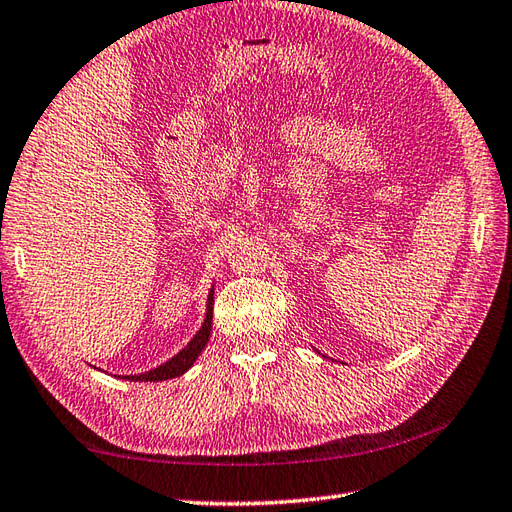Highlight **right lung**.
Here are the masks:
<instances>
[{
  "mask_svg": "<svg viewBox=\"0 0 512 512\" xmlns=\"http://www.w3.org/2000/svg\"><path fill=\"white\" fill-rule=\"evenodd\" d=\"M214 291H210L208 295V311H206V320H203L199 333L190 339L186 348H181L173 359H168L166 363H162L160 368H153L144 374H127V381H166V379H175L179 374H184L192 363L197 361V357L201 355V350L206 348L208 339H210V331H212V309H214Z\"/></svg>",
  "mask_w": 512,
  "mask_h": 512,
  "instance_id": "right-lung-1",
  "label": "right lung"
}]
</instances>
